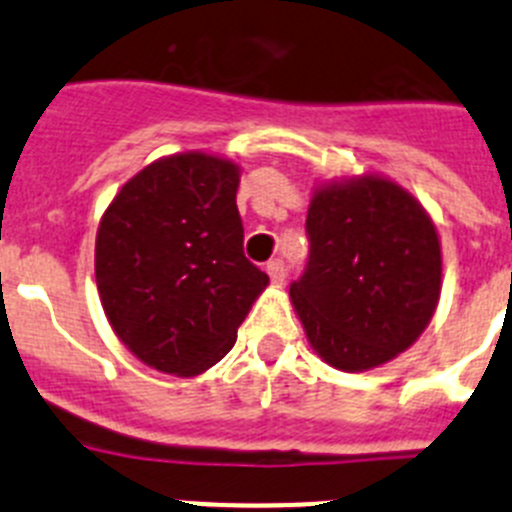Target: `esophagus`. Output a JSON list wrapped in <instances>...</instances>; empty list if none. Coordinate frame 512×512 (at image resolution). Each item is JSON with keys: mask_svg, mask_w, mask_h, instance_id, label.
<instances>
[{"mask_svg": "<svg viewBox=\"0 0 512 512\" xmlns=\"http://www.w3.org/2000/svg\"><path fill=\"white\" fill-rule=\"evenodd\" d=\"M266 274H269L271 284H282L284 282V264H282V261H279V259L269 261V264H266Z\"/></svg>", "mask_w": 512, "mask_h": 512, "instance_id": "1", "label": "esophagus"}]
</instances>
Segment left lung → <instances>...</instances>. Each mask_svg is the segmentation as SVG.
I'll use <instances>...</instances> for the list:
<instances>
[{
	"instance_id": "1",
	"label": "left lung",
	"mask_w": 512,
	"mask_h": 512,
	"mask_svg": "<svg viewBox=\"0 0 512 512\" xmlns=\"http://www.w3.org/2000/svg\"><path fill=\"white\" fill-rule=\"evenodd\" d=\"M310 261L289 300L312 351L369 372L420 338L441 297L438 230L418 197L382 174L325 179L307 207Z\"/></svg>"
}]
</instances>
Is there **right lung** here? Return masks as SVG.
I'll use <instances>...</instances> for the list:
<instances>
[{
  "mask_svg": "<svg viewBox=\"0 0 512 512\" xmlns=\"http://www.w3.org/2000/svg\"><path fill=\"white\" fill-rule=\"evenodd\" d=\"M241 166L184 151L130 176L104 210L94 277L107 323L156 372L197 377L233 348L269 284L243 256Z\"/></svg>",
  "mask_w": 512,
  "mask_h": 512,
  "instance_id": "1",
  "label": "right lung"
}]
</instances>
